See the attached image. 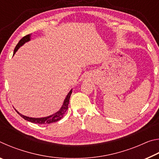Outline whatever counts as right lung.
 I'll return each mask as SVG.
<instances>
[{
	"label": "right lung",
	"instance_id": "1",
	"mask_svg": "<svg viewBox=\"0 0 159 159\" xmlns=\"http://www.w3.org/2000/svg\"><path fill=\"white\" fill-rule=\"evenodd\" d=\"M30 38H31V34H28V35H26V36H24L22 39H21L20 41H19L17 45H16V47L15 48L14 54H13V55H15V52H17V50L21 46V45H23L26 42H28L30 41ZM71 93H72V89L70 90V92L68 93V95H66V98L64 101L63 105L61 107V109L59 110L57 112H56L55 114L49 116L44 117V118H31V117L26 116H24L22 114H20V113H19L16 109H15V111H17L19 114V115H20L21 117H22L24 119H25L26 120H28V121H29V122H31L34 123H39V124H49V123L57 122V121H58V120H60L61 118L64 116L65 112L67 111V109H68L69 99H70V96H71Z\"/></svg>",
	"mask_w": 159,
	"mask_h": 159
}]
</instances>
